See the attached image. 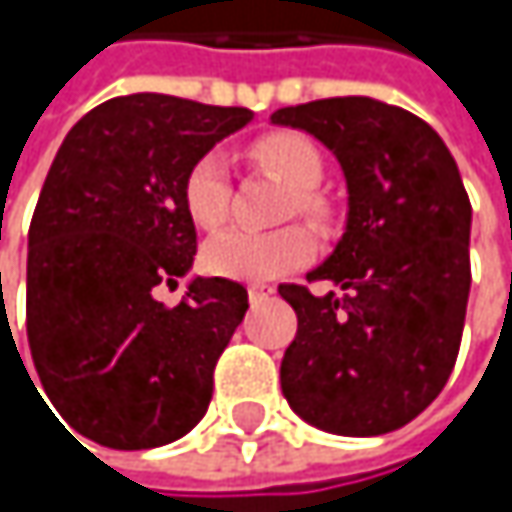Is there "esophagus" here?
Here are the masks:
<instances>
[{
	"label": "esophagus",
	"mask_w": 512,
	"mask_h": 512,
	"mask_svg": "<svg viewBox=\"0 0 512 512\" xmlns=\"http://www.w3.org/2000/svg\"><path fill=\"white\" fill-rule=\"evenodd\" d=\"M272 287H252L249 290V302H252V308H257V305H263L266 299H272Z\"/></svg>",
	"instance_id": "1"
}]
</instances>
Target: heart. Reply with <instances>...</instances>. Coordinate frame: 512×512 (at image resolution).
<instances>
[{
	"label": "heart",
	"mask_w": 512,
	"mask_h": 512,
	"mask_svg": "<svg viewBox=\"0 0 512 512\" xmlns=\"http://www.w3.org/2000/svg\"><path fill=\"white\" fill-rule=\"evenodd\" d=\"M252 156L260 168H266L272 177L296 189L290 201V213L296 210L311 219L323 213L320 198L311 192L323 180V156L311 139L299 133H272L255 142ZM183 204L189 219L204 231H213L228 219L231 183H228V156L222 151H210L192 162L183 180ZM311 255H314V240L305 228H281L272 234L231 228L207 240L201 263L207 272L219 278L260 284L299 269L302 263L311 260Z\"/></svg>",
	"instance_id": "obj_1"
}]
</instances>
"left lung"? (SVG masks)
Masks as SVG:
<instances>
[{
	"label": "left lung",
	"mask_w": 512,
	"mask_h": 512,
	"mask_svg": "<svg viewBox=\"0 0 512 512\" xmlns=\"http://www.w3.org/2000/svg\"><path fill=\"white\" fill-rule=\"evenodd\" d=\"M269 121L314 136L347 183L344 234L305 275L347 296L278 287L299 317L281 391L335 436L400 430L439 397L460 353L471 204L457 159L427 121L373 97L287 106Z\"/></svg>",
	"instance_id": "obj_1"
}]
</instances>
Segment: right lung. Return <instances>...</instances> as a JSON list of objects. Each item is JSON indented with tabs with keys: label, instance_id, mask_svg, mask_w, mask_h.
<instances>
[{
	"label": "right lung",
	"instance_id": "add662e5",
	"mask_svg": "<svg viewBox=\"0 0 512 512\" xmlns=\"http://www.w3.org/2000/svg\"><path fill=\"white\" fill-rule=\"evenodd\" d=\"M252 118L142 91L100 103L64 136L29 228L26 332L47 397L79 436L148 451L204 418L249 293L192 275L186 299L165 308L154 287H177L195 263L186 171Z\"/></svg>",
	"mask_w": 512,
	"mask_h": 512
}]
</instances>
